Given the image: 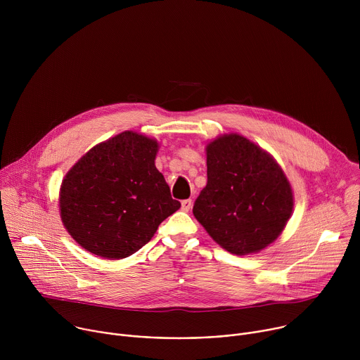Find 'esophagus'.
I'll return each instance as SVG.
<instances>
[{"mask_svg": "<svg viewBox=\"0 0 360 360\" xmlns=\"http://www.w3.org/2000/svg\"><path fill=\"white\" fill-rule=\"evenodd\" d=\"M181 207H182V211L188 212V211L192 208V200H191V199H185V200H182Z\"/></svg>", "mask_w": 360, "mask_h": 360, "instance_id": "esophagus-1", "label": "esophagus"}]
</instances>
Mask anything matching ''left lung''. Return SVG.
<instances>
[{"mask_svg":"<svg viewBox=\"0 0 360 360\" xmlns=\"http://www.w3.org/2000/svg\"><path fill=\"white\" fill-rule=\"evenodd\" d=\"M208 182L193 215L211 238L235 255L265 249L283 231L293 210L290 184L261 146L238 134L207 145Z\"/></svg>","mask_w":360,"mask_h":360,"instance_id":"left-lung-1","label":"left lung"}]
</instances>
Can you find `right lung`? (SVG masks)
<instances>
[{"mask_svg": "<svg viewBox=\"0 0 360 360\" xmlns=\"http://www.w3.org/2000/svg\"><path fill=\"white\" fill-rule=\"evenodd\" d=\"M158 142L125 131L89 149L60 192L61 219L85 250L122 259L150 240L181 208L155 167Z\"/></svg>", "mask_w": 360, "mask_h": 360, "instance_id": "right-lung-1", "label": "right lung"}]
</instances>
